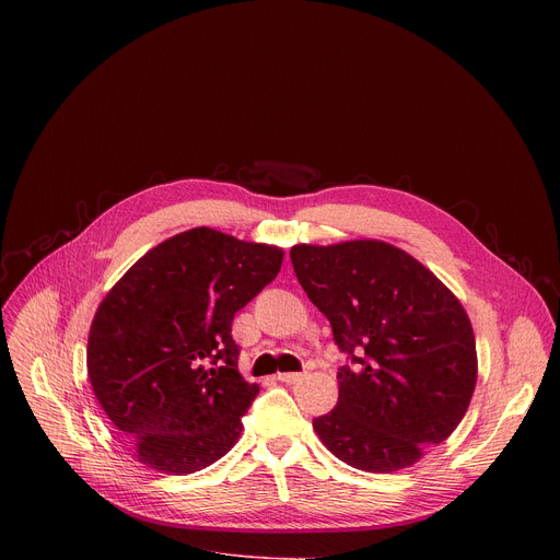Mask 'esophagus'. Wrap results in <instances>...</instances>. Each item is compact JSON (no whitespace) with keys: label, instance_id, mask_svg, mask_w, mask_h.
Returning a JSON list of instances; mask_svg holds the SVG:
<instances>
[{"label":"esophagus","instance_id":"obj_1","mask_svg":"<svg viewBox=\"0 0 560 560\" xmlns=\"http://www.w3.org/2000/svg\"><path fill=\"white\" fill-rule=\"evenodd\" d=\"M277 378H279L281 383H296V381L303 378V372H279Z\"/></svg>","mask_w":560,"mask_h":560}]
</instances>
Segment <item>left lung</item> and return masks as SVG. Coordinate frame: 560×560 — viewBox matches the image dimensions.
Segmentation results:
<instances>
[{"label": "left lung", "instance_id": "1", "mask_svg": "<svg viewBox=\"0 0 560 560\" xmlns=\"http://www.w3.org/2000/svg\"><path fill=\"white\" fill-rule=\"evenodd\" d=\"M294 275L332 326L343 365L337 408L312 421L343 463L376 474L415 465L467 412L476 341L460 301L412 255L376 238L294 246Z\"/></svg>", "mask_w": 560, "mask_h": 560}]
</instances>
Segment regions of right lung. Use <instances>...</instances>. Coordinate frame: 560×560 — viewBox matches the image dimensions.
Wrapping results in <instances>:
<instances>
[{
    "label": "right lung",
    "mask_w": 560,
    "mask_h": 560,
    "mask_svg": "<svg viewBox=\"0 0 560 560\" xmlns=\"http://www.w3.org/2000/svg\"><path fill=\"white\" fill-rule=\"evenodd\" d=\"M281 261L277 246L192 228L148 250L104 296L89 378L139 463L192 474L238 441L259 385L236 370L232 318Z\"/></svg>",
    "instance_id": "add662e5"
}]
</instances>
